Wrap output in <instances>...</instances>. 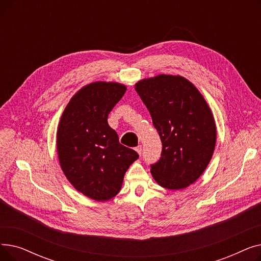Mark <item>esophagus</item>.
<instances>
[{
  "label": "esophagus",
  "instance_id": "1",
  "mask_svg": "<svg viewBox=\"0 0 261 261\" xmlns=\"http://www.w3.org/2000/svg\"><path fill=\"white\" fill-rule=\"evenodd\" d=\"M142 150H143V149H142V146H141V145H139L138 147H136V148H135V151H136V152H138V153H139L140 155L142 154Z\"/></svg>",
  "mask_w": 261,
  "mask_h": 261
}]
</instances>
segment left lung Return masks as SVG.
<instances>
[{
  "mask_svg": "<svg viewBox=\"0 0 261 261\" xmlns=\"http://www.w3.org/2000/svg\"><path fill=\"white\" fill-rule=\"evenodd\" d=\"M163 144L151 165L155 182L179 190L194 184L208 166L217 141L214 115L196 86L180 75L160 74L135 84Z\"/></svg>",
  "mask_w": 261,
  "mask_h": 261,
  "instance_id": "1",
  "label": "left lung"
}]
</instances>
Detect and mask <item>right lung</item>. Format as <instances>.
<instances>
[{"label":"right lung","mask_w":261,"mask_h":261,"mask_svg":"<svg viewBox=\"0 0 261 261\" xmlns=\"http://www.w3.org/2000/svg\"><path fill=\"white\" fill-rule=\"evenodd\" d=\"M127 87L115 81H95L68 101L57 129V153L67 181L94 201H108L121 189L123 176L139 159L119 144L108 115Z\"/></svg>","instance_id":"add662e5"}]
</instances>
